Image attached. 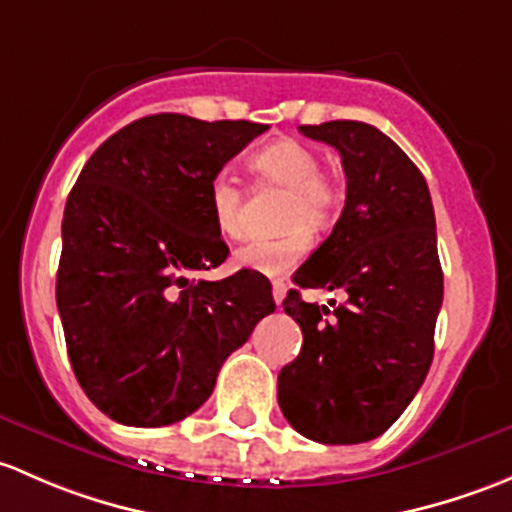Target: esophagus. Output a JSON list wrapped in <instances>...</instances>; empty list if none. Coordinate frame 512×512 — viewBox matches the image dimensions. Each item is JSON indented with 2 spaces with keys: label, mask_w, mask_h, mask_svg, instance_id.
Wrapping results in <instances>:
<instances>
[{
  "label": "esophagus",
  "mask_w": 512,
  "mask_h": 512,
  "mask_svg": "<svg viewBox=\"0 0 512 512\" xmlns=\"http://www.w3.org/2000/svg\"><path fill=\"white\" fill-rule=\"evenodd\" d=\"M286 291L288 286L283 281H273V300H276V305L283 303V298H286Z\"/></svg>",
  "instance_id": "esophagus-1"
}]
</instances>
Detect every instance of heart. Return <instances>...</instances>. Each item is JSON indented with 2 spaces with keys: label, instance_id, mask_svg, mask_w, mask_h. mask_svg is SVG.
<instances>
[{
  "label": "heart",
  "instance_id": "b5f03b06",
  "mask_svg": "<svg viewBox=\"0 0 512 512\" xmlns=\"http://www.w3.org/2000/svg\"><path fill=\"white\" fill-rule=\"evenodd\" d=\"M249 167L258 184L286 189L278 224L286 231L278 236H258L239 246L234 263L261 276H286L310 249V232L333 224L340 209V184L320 170V157L313 147L293 138L268 142L249 157ZM209 212L217 231L226 239L241 234L244 192L234 177L217 175L209 184Z\"/></svg>",
  "mask_w": 512,
  "mask_h": 512
}]
</instances>
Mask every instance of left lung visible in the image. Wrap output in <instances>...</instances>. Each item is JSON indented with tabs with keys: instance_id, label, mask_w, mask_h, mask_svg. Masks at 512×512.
<instances>
[{
	"instance_id": "obj_1",
	"label": "left lung",
	"mask_w": 512,
	"mask_h": 512,
	"mask_svg": "<svg viewBox=\"0 0 512 512\" xmlns=\"http://www.w3.org/2000/svg\"><path fill=\"white\" fill-rule=\"evenodd\" d=\"M298 130L340 152L347 197L293 283L347 298L330 310L286 295L303 347L278 374V404L305 439L362 444L402 416L431 367L444 298L434 207L419 167L374 125L330 120Z\"/></svg>"
}]
</instances>
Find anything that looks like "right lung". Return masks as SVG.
<instances>
[{
	"label": "right lung",
	"instance_id": "add662e5",
	"mask_svg": "<svg viewBox=\"0 0 512 512\" xmlns=\"http://www.w3.org/2000/svg\"><path fill=\"white\" fill-rule=\"evenodd\" d=\"M268 125L147 115L110 135L68 194L56 305L78 384L110 419L167 426L197 412L226 357L276 310L271 283L226 261L209 184Z\"/></svg>",
	"mask_w": 512,
	"mask_h": 512
}]
</instances>
